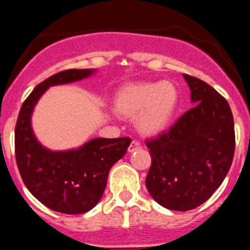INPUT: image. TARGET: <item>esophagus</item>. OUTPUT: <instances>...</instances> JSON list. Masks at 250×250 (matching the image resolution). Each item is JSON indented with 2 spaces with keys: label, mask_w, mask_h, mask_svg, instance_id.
Wrapping results in <instances>:
<instances>
[{
  "label": "esophagus",
  "mask_w": 250,
  "mask_h": 250,
  "mask_svg": "<svg viewBox=\"0 0 250 250\" xmlns=\"http://www.w3.org/2000/svg\"><path fill=\"white\" fill-rule=\"evenodd\" d=\"M140 148H141L140 144L138 143V141L133 140L132 143H130L129 147H128V152H129V153H132V152H134V151H138V150H140Z\"/></svg>",
  "instance_id": "34e87169"
}]
</instances>
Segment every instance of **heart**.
I'll use <instances>...</instances> for the list:
<instances>
[{
    "instance_id": "1",
    "label": "heart",
    "mask_w": 250,
    "mask_h": 250,
    "mask_svg": "<svg viewBox=\"0 0 250 250\" xmlns=\"http://www.w3.org/2000/svg\"><path fill=\"white\" fill-rule=\"evenodd\" d=\"M180 93L170 81L135 82L123 85L115 95L113 111L122 118H134L144 137H156L172 123Z\"/></svg>"
}]
</instances>
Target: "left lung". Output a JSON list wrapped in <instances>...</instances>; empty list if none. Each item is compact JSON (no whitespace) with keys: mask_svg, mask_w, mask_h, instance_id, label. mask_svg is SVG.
<instances>
[{"mask_svg":"<svg viewBox=\"0 0 250 250\" xmlns=\"http://www.w3.org/2000/svg\"><path fill=\"white\" fill-rule=\"evenodd\" d=\"M195 106L168 132L146 141L151 168L146 188L158 204L186 211L206 202L232 165L234 125L230 105L213 87L184 74Z\"/></svg>","mask_w":250,"mask_h":250,"instance_id":"obj_1","label":"left lung"}]
</instances>
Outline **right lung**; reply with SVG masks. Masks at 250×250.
<instances>
[{"mask_svg":"<svg viewBox=\"0 0 250 250\" xmlns=\"http://www.w3.org/2000/svg\"><path fill=\"white\" fill-rule=\"evenodd\" d=\"M94 72L71 69L53 75L32 90L18 116L16 160L22 181L40 202L59 213L82 214L94 208L106 188L111 167L130 144L129 138H95L77 148L52 151L35 137L31 116L48 88L77 82Z\"/></svg>","mask_w":250,"mask_h":250,"instance_id":"obj_1","label":"right lung"}]
</instances>
